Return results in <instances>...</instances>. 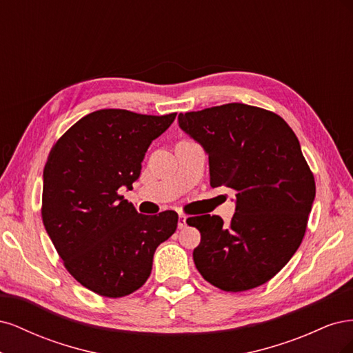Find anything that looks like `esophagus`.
Segmentation results:
<instances>
[{
    "label": "esophagus",
    "instance_id": "esophagus-1",
    "mask_svg": "<svg viewBox=\"0 0 353 353\" xmlns=\"http://www.w3.org/2000/svg\"><path fill=\"white\" fill-rule=\"evenodd\" d=\"M187 227V216L184 213H179V219H178V228L183 230Z\"/></svg>",
    "mask_w": 353,
    "mask_h": 353
}]
</instances>
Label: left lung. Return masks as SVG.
<instances>
[{
    "instance_id": "8db88e82",
    "label": "left lung",
    "mask_w": 353,
    "mask_h": 353,
    "mask_svg": "<svg viewBox=\"0 0 353 353\" xmlns=\"http://www.w3.org/2000/svg\"><path fill=\"white\" fill-rule=\"evenodd\" d=\"M178 122L209 154L210 187L237 193L228 225L218 215L187 219L201 236L196 268L223 292L265 284L301 245L315 199L296 134L279 114L243 103L179 113Z\"/></svg>"
}]
</instances>
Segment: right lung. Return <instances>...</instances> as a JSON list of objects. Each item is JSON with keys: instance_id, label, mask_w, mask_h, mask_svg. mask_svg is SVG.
<instances>
[{"instance_id": "obj_1", "label": "right lung", "mask_w": 353, "mask_h": 353, "mask_svg": "<svg viewBox=\"0 0 353 353\" xmlns=\"http://www.w3.org/2000/svg\"><path fill=\"white\" fill-rule=\"evenodd\" d=\"M175 116L92 112L70 126L48 154L42 222L69 274L100 296L138 290L150 276L157 245L176 230V212L141 215L119 194L123 185L132 188L148 145Z\"/></svg>"}]
</instances>
